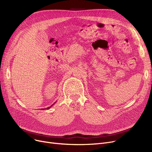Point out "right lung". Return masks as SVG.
Instances as JSON below:
<instances>
[{
	"label": "right lung",
	"mask_w": 152,
	"mask_h": 152,
	"mask_svg": "<svg viewBox=\"0 0 152 152\" xmlns=\"http://www.w3.org/2000/svg\"><path fill=\"white\" fill-rule=\"evenodd\" d=\"M55 103H53V105H52L51 106H50V107H47V108H44L43 110H45V109H46V110H49V108H51V107H52V106H53V105L55 104Z\"/></svg>",
	"instance_id": "obj_1"
}]
</instances>
